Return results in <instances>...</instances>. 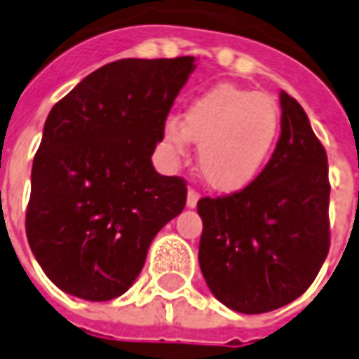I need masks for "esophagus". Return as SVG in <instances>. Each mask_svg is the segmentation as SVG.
I'll list each match as a JSON object with an SVG mask.
<instances>
[{"label": "esophagus", "instance_id": "34e87169", "mask_svg": "<svg viewBox=\"0 0 359 359\" xmlns=\"http://www.w3.org/2000/svg\"><path fill=\"white\" fill-rule=\"evenodd\" d=\"M199 191L197 190H194V188H190V190H188V199H186V205H188V207L190 208H194V207H197V201H199Z\"/></svg>", "mask_w": 359, "mask_h": 359}]
</instances>
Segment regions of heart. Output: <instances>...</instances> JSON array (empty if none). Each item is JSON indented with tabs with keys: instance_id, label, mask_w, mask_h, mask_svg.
Instances as JSON below:
<instances>
[{
	"instance_id": "heart-1",
	"label": "heart",
	"mask_w": 359,
	"mask_h": 359,
	"mask_svg": "<svg viewBox=\"0 0 359 359\" xmlns=\"http://www.w3.org/2000/svg\"><path fill=\"white\" fill-rule=\"evenodd\" d=\"M272 98L245 87L222 83L188 106L182 123L163 124V145L175 156L199 143V171L210 188L238 191L262 173L279 134Z\"/></svg>"
}]
</instances>
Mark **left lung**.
<instances>
[{"mask_svg":"<svg viewBox=\"0 0 359 359\" xmlns=\"http://www.w3.org/2000/svg\"><path fill=\"white\" fill-rule=\"evenodd\" d=\"M281 135L244 190L203 197L199 266L233 311L287 306L315 281L330 250L328 156L306 111L281 91Z\"/></svg>","mask_w":359,"mask_h":359,"instance_id":"left-lung-1","label":"left lung"}]
</instances>
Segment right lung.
Returning a JSON list of instances; mask_svg holds the SVG:
<instances>
[{"label": "right lung", "instance_id": "right-lung-1", "mask_svg": "<svg viewBox=\"0 0 359 359\" xmlns=\"http://www.w3.org/2000/svg\"><path fill=\"white\" fill-rule=\"evenodd\" d=\"M194 61L119 59L83 78L48 114L25 233L65 292L91 302L126 292L152 238L182 212L186 180L156 173L151 156Z\"/></svg>", "mask_w": 359, "mask_h": 359}]
</instances>
